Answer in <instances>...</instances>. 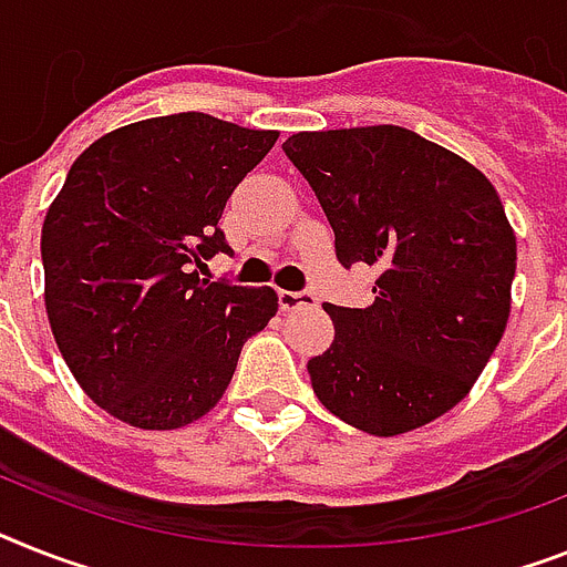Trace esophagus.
<instances>
[{
    "mask_svg": "<svg viewBox=\"0 0 567 567\" xmlns=\"http://www.w3.org/2000/svg\"><path fill=\"white\" fill-rule=\"evenodd\" d=\"M278 303L280 310H301V307H312V303H316V292H310V289H298V292H292V289H280Z\"/></svg>",
    "mask_w": 567,
    "mask_h": 567,
    "instance_id": "obj_1",
    "label": "esophagus"
}]
</instances>
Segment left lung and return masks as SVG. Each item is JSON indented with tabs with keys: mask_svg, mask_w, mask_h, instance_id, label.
I'll return each instance as SVG.
<instances>
[{
	"mask_svg": "<svg viewBox=\"0 0 567 567\" xmlns=\"http://www.w3.org/2000/svg\"><path fill=\"white\" fill-rule=\"evenodd\" d=\"M316 190L344 269L377 266L371 307L324 303L336 339L312 391L359 432L394 437L455 409L502 341L516 237L484 173L402 126L284 142Z\"/></svg>",
	"mask_w": 567,
	"mask_h": 567,
	"instance_id": "left-lung-1",
	"label": "left lung"
}]
</instances>
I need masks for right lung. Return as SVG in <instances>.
I'll use <instances>...</instances> for the list:
<instances>
[{"mask_svg": "<svg viewBox=\"0 0 567 567\" xmlns=\"http://www.w3.org/2000/svg\"><path fill=\"white\" fill-rule=\"evenodd\" d=\"M278 142L205 112L112 130L72 165L42 223L45 310L69 371L135 429H179L226 394L272 287L199 278L231 255L219 217Z\"/></svg>", "mask_w": 567, "mask_h": 567, "instance_id": "obj_1", "label": "right lung"}]
</instances>
